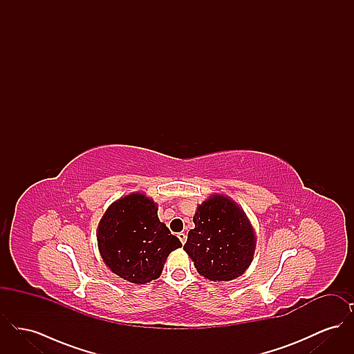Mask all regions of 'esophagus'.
<instances>
[{
  "instance_id": "1",
  "label": "esophagus",
  "mask_w": 354,
  "mask_h": 354,
  "mask_svg": "<svg viewBox=\"0 0 354 354\" xmlns=\"http://www.w3.org/2000/svg\"><path fill=\"white\" fill-rule=\"evenodd\" d=\"M178 237H179V240H180L182 244H185V241H187V235H185V232L178 234Z\"/></svg>"
}]
</instances>
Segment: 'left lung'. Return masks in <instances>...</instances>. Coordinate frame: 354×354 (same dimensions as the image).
Listing matches in <instances>:
<instances>
[{"instance_id": "left-lung-1", "label": "left lung", "mask_w": 354, "mask_h": 354, "mask_svg": "<svg viewBox=\"0 0 354 354\" xmlns=\"http://www.w3.org/2000/svg\"><path fill=\"white\" fill-rule=\"evenodd\" d=\"M194 223L183 250L205 279L230 281L251 266L256 248L252 224L228 196L215 194L199 204Z\"/></svg>"}]
</instances>
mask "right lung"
Returning a JSON list of instances; mask_svg holds the SVG:
<instances>
[{"label": "right lung", "mask_w": 354, "mask_h": 354, "mask_svg": "<svg viewBox=\"0 0 354 354\" xmlns=\"http://www.w3.org/2000/svg\"><path fill=\"white\" fill-rule=\"evenodd\" d=\"M97 240L104 264L134 284L158 279L169 253L182 247L160 223L156 203L140 192L120 198L107 208Z\"/></svg>", "instance_id": "1"}]
</instances>
